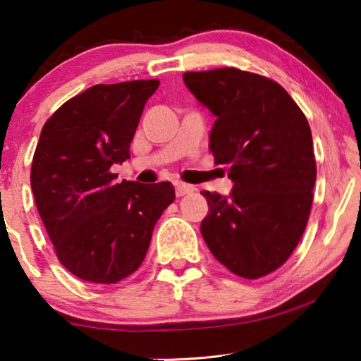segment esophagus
I'll return each instance as SVG.
<instances>
[{
  "label": "esophagus",
  "instance_id": "1",
  "mask_svg": "<svg viewBox=\"0 0 361 361\" xmlns=\"http://www.w3.org/2000/svg\"><path fill=\"white\" fill-rule=\"evenodd\" d=\"M174 185H176V195H177V197H184V195L192 194V192H194V185L185 184V182L177 180Z\"/></svg>",
  "mask_w": 361,
  "mask_h": 361
}]
</instances>
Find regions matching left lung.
Returning a JSON list of instances; mask_svg holds the SVG:
<instances>
[{"mask_svg":"<svg viewBox=\"0 0 361 361\" xmlns=\"http://www.w3.org/2000/svg\"><path fill=\"white\" fill-rule=\"evenodd\" d=\"M197 100L216 116L215 164L228 166L231 195L204 190L200 231L212 255L245 279L281 268L302 238L317 176L307 118L278 82L235 67L185 72Z\"/></svg>","mask_w":361,"mask_h":361,"instance_id":"left-lung-1","label":"left lung"}]
</instances>
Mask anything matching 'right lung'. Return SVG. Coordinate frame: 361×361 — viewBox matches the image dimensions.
<instances>
[{
    "mask_svg": "<svg viewBox=\"0 0 361 361\" xmlns=\"http://www.w3.org/2000/svg\"><path fill=\"white\" fill-rule=\"evenodd\" d=\"M159 80L93 85L54 111L34 151L31 187L63 268L116 284L140 268L152 230L176 199L171 182L116 184L110 167L130 145Z\"/></svg>",
    "mask_w": 361,
    "mask_h": 361,
    "instance_id": "1",
    "label": "right lung"
}]
</instances>
